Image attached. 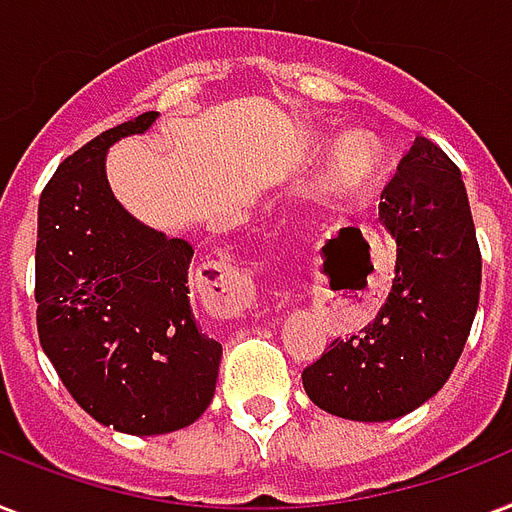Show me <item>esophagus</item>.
<instances>
[{
	"label": "esophagus",
	"instance_id": "34e87169",
	"mask_svg": "<svg viewBox=\"0 0 512 512\" xmlns=\"http://www.w3.org/2000/svg\"><path fill=\"white\" fill-rule=\"evenodd\" d=\"M200 296L205 301V307L221 315V318H237L245 310H251L253 299H256V288H253V280L245 275L243 269L227 267L221 269L219 280L202 285Z\"/></svg>",
	"mask_w": 512,
	"mask_h": 512
}]
</instances>
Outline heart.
<instances>
[{"instance_id":"heart-1","label":"heart","mask_w":512,"mask_h":512,"mask_svg":"<svg viewBox=\"0 0 512 512\" xmlns=\"http://www.w3.org/2000/svg\"><path fill=\"white\" fill-rule=\"evenodd\" d=\"M382 173V152L368 133H344L331 146L326 189L331 194H360L376 184Z\"/></svg>"}]
</instances>
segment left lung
Returning a JSON list of instances; mask_svg holds the SVG:
<instances>
[{
    "label": "left lung",
    "instance_id": "8db88e82",
    "mask_svg": "<svg viewBox=\"0 0 512 512\" xmlns=\"http://www.w3.org/2000/svg\"><path fill=\"white\" fill-rule=\"evenodd\" d=\"M379 221L398 245L395 280L360 334L336 339L301 382L318 408L355 422H390L433 398L465 350L481 251L462 173L417 136L384 186Z\"/></svg>",
    "mask_w": 512,
    "mask_h": 512
}]
</instances>
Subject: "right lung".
<instances>
[{
  "instance_id": "right-lung-1",
  "label": "right lung",
  "mask_w": 512,
  "mask_h": 512,
  "mask_svg": "<svg viewBox=\"0 0 512 512\" xmlns=\"http://www.w3.org/2000/svg\"><path fill=\"white\" fill-rule=\"evenodd\" d=\"M160 114L106 130L61 162L39 197L37 328L71 398L117 433L181 430L211 406L221 344L189 304L194 248L114 197L106 152Z\"/></svg>"
}]
</instances>
